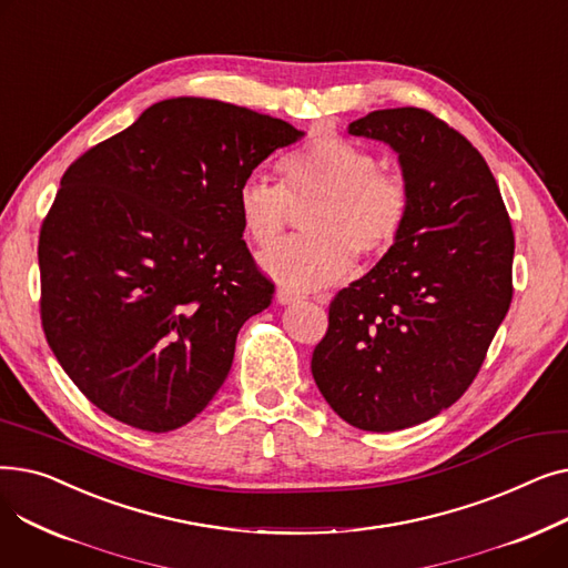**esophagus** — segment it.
<instances>
[{
  "mask_svg": "<svg viewBox=\"0 0 568 568\" xmlns=\"http://www.w3.org/2000/svg\"><path fill=\"white\" fill-rule=\"evenodd\" d=\"M276 300H278V304H294V302H300L302 296L296 294V292H292L290 287H278L276 290Z\"/></svg>",
  "mask_w": 568,
  "mask_h": 568,
  "instance_id": "34e87169",
  "label": "esophagus"
}]
</instances>
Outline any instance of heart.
<instances>
[{
    "label": "heart",
    "instance_id": "heart-1",
    "mask_svg": "<svg viewBox=\"0 0 568 568\" xmlns=\"http://www.w3.org/2000/svg\"><path fill=\"white\" fill-rule=\"evenodd\" d=\"M283 184L248 176L239 186L242 227L260 251L274 248L294 209H308L306 236L264 255L262 266L294 290H317L347 276L352 255L373 264L405 232L412 193L405 176L379 168L368 149L341 135L313 138L283 163Z\"/></svg>",
    "mask_w": 568,
    "mask_h": 568
}]
</instances>
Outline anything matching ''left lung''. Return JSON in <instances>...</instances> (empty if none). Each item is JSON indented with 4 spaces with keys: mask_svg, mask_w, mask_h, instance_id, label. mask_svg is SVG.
Masks as SVG:
<instances>
[{
    "mask_svg": "<svg viewBox=\"0 0 568 568\" xmlns=\"http://www.w3.org/2000/svg\"><path fill=\"white\" fill-rule=\"evenodd\" d=\"M398 152L412 209L398 244L329 304L311 371L349 426L392 433L452 407L481 371L514 296V230L476 146L422 108L347 129Z\"/></svg>",
    "mask_w": 568,
    "mask_h": 568,
    "instance_id": "obj_1",
    "label": "left lung"
}]
</instances>
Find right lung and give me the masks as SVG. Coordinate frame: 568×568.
<instances>
[{
	"instance_id": "add662e5",
	"label": "right lung",
	"mask_w": 568,
	"mask_h": 568,
	"mask_svg": "<svg viewBox=\"0 0 568 568\" xmlns=\"http://www.w3.org/2000/svg\"><path fill=\"white\" fill-rule=\"evenodd\" d=\"M304 133L212 99H168L69 165L41 225L43 334L112 419L168 433L225 382L236 334L274 300L236 193Z\"/></svg>"
}]
</instances>
